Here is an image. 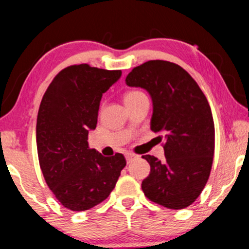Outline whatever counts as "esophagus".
<instances>
[{
	"mask_svg": "<svg viewBox=\"0 0 249 249\" xmlns=\"http://www.w3.org/2000/svg\"><path fill=\"white\" fill-rule=\"evenodd\" d=\"M135 158H136V156L133 155V153H125V159H127V162H130Z\"/></svg>",
	"mask_w": 249,
	"mask_h": 249,
	"instance_id": "1",
	"label": "esophagus"
}]
</instances>
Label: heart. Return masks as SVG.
Returning a JSON list of instances; mask_svg holds the SVG:
<instances>
[{"instance_id":"1","label":"heart","mask_w":249,"mask_h":249,"mask_svg":"<svg viewBox=\"0 0 249 249\" xmlns=\"http://www.w3.org/2000/svg\"><path fill=\"white\" fill-rule=\"evenodd\" d=\"M140 94H143V93H142V92H140V91H131V92H128V93L125 94L124 100H125V99H129V98H133V97H137V96H140Z\"/></svg>"}]
</instances>
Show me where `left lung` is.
<instances>
[{"label":"left lung","mask_w":249,"mask_h":249,"mask_svg":"<svg viewBox=\"0 0 249 249\" xmlns=\"http://www.w3.org/2000/svg\"><path fill=\"white\" fill-rule=\"evenodd\" d=\"M125 84L149 92L153 112L150 127L164 141L165 159L150 164L144 195L168 209L188 207L209 179L214 152V124L207 98L192 76L176 63L152 60L134 68Z\"/></svg>","instance_id":"left-lung-1"}]
</instances>
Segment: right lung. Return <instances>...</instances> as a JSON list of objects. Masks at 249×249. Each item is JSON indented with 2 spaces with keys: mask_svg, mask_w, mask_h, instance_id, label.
Listing matches in <instances>:
<instances>
[{
  "mask_svg": "<svg viewBox=\"0 0 249 249\" xmlns=\"http://www.w3.org/2000/svg\"><path fill=\"white\" fill-rule=\"evenodd\" d=\"M121 70L89 64L70 66L55 76L40 104L36 149L46 183L63 207L84 211L114 189L125 159L104 157L89 148V131L97 127L103 93L119 81Z\"/></svg>",
  "mask_w": 249,
  "mask_h": 249,
  "instance_id": "1",
  "label": "right lung"
}]
</instances>
